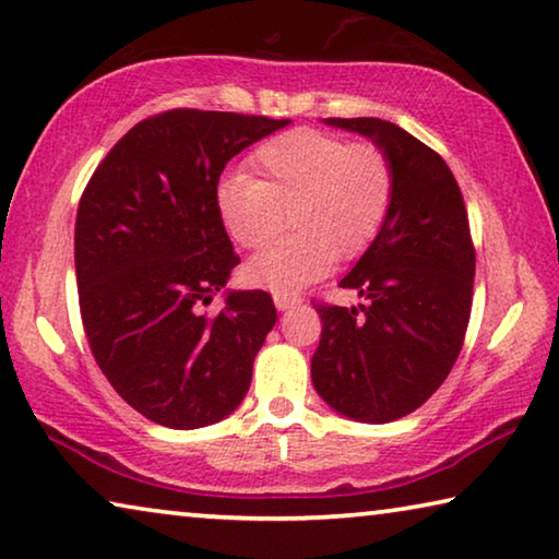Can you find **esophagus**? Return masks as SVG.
I'll return each mask as SVG.
<instances>
[{
    "label": "esophagus",
    "mask_w": 559,
    "mask_h": 559,
    "mask_svg": "<svg viewBox=\"0 0 559 559\" xmlns=\"http://www.w3.org/2000/svg\"><path fill=\"white\" fill-rule=\"evenodd\" d=\"M273 304H276L278 311H288V308H296L300 304V296H296V294H273Z\"/></svg>",
    "instance_id": "esophagus-1"
}]
</instances>
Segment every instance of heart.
<instances>
[{
	"label": "heart",
	"mask_w": 559,
	"mask_h": 559,
	"mask_svg": "<svg viewBox=\"0 0 559 559\" xmlns=\"http://www.w3.org/2000/svg\"><path fill=\"white\" fill-rule=\"evenodd\" d=\"M259 179L231 174L216 186L226 234L259 248L290 214L294 234L265 246L246 265L248 278L273 290H296L321 278L338 259H356L376 241L391 214L395 168L378 144L294 129L255 152Z\"/></svg>",
	"instance_id": "1"
}]
</instances>
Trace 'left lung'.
Masks as SVG:
<instances>
[{
  "label": "left lung",
  "mask_w": 559,
  "mask_h": 559,
  "mask_svg": "<svg viewBox=\"0 0 559 559\" xmlns=\"http://www.w3.org/2000/svg\"><path fill=\"white\" fill-rule=\"evenodd\" d=\"M391 156L395 197L383 228L341 288L358 308L316 304L318 395L345 418L391 423L418 411L453 370L473 308L475 246L463 193L442 156L391 121L323 119Z\"/></svg>",
  "instance_id": "left-lung-1"
}]
</instances>
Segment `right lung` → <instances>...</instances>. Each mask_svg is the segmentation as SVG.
Masks as SVG:
<instances>
[{"mask_svg": "<svg viewBox=\"0 0 559 559\" xmlns=\"http://www.w3.org/2000/svg\"><path fill=\"white\" fill-rule=\"evenodd\" d=\"M288 119L171 109L139 121L88 179L74 263L84 333L114 391L176 430L224 420L276 323L265 290H231L241 259L216 211L226 164Z\"/></svg>", "mask_w": 559, "mask_h": 559, "instance_id": "add662e5", "label": "right lung"}]
</instances>
